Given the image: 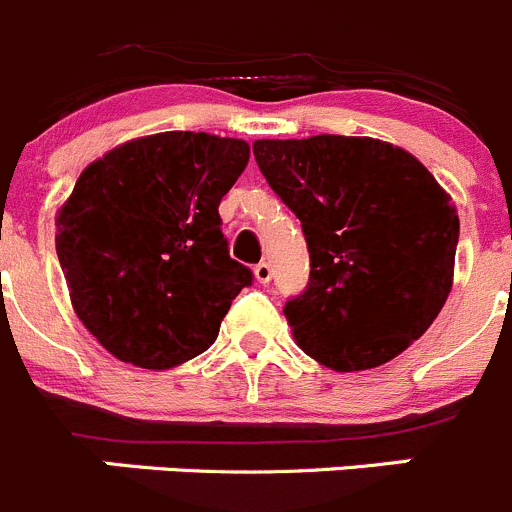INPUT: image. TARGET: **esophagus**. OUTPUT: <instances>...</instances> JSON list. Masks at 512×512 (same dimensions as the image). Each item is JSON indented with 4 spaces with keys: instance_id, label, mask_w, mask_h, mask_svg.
<instances>
[{
    "instance_id": "esophagus-1",
    "label": "esophagus",
    "mask_w": 512,
    "mask_h": 512,
    "mask_svg": "<svg viewBox=\"0 0 512 512\" xmlns=\"http://www.w3.org/2000/svg\"><path fill=\"white\" fill-rule=\"evenodd\" d=\"M255 280H257V283H262V285L270 283V280H272V267L267 265V262H257V265H255Z\"/></svg>"
}]
</instances>
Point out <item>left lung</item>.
Wrapping results in <instances>:
<instances>
[{"label": "left lung", "mask_w": 512, "mask_h": 512, "mask_svg": "<svg viewBox=\"0 0 512 512\" xmlns=\"http://www.w3.org/2000/svg\"><path fill=\"white\" fill-rule=\"evenodd\" d=\"M252 151L308 242V288L283 308L295 343L333 371L407 351L452 290L460 217L450 194L379 138H262Z\"/></svg>", "instance_id": "1"}]
</instances>
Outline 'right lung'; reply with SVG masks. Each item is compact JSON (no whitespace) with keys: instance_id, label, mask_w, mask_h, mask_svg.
<instances>
[{"instance_id":"add662e5","label":"right lung","mask_w":512,"mask_h":512,"mask_svg":"<svg viewBox=\"0 0 512 512\" xmlns=\"http://www.w3.org/2000/svg\"><path fill=\"white\" fill-rule=\"evenodd\" d=\"M250 161L242 138L166 131L93 161L57 212V260L105 351L171 369L217 341L252 272L232 260L219 202Z\"/></svg>"}]
</instances>
